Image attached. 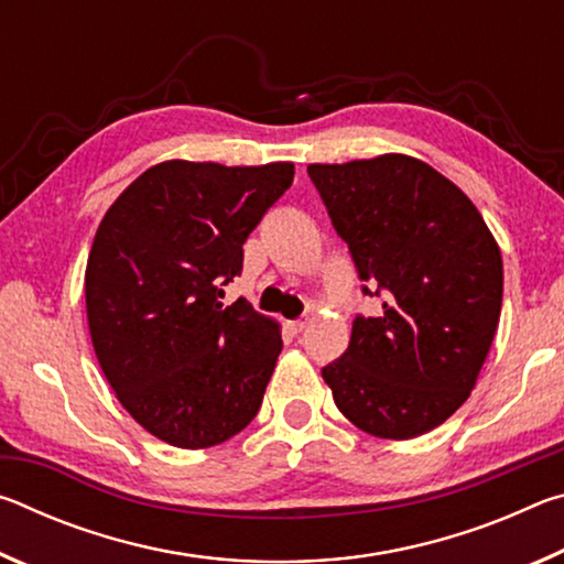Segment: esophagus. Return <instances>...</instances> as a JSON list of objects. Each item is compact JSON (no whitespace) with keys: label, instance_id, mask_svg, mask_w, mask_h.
<instances>
[{"label":"esophagus","instance_id":"1","mask_svg":"<svg viewBox=\"0 0 564 564\" xmlns=\"http://www.w3.org/2000/svg\"><path fill=\"white\" fill-rule=\"evenodd\" d=\"M305 328V321L301 318V321H289V330L291 333H301Z\"/></svg>","mask_w":564,"mask_h":564}]
</instances>
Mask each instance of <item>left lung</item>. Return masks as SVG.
<instances>
[{
    "label": "left lung",
    "instance_id": "1",
    "mask_svg": "<svg viewBox=\"0 0 564 564\" xmlns=\"http://www.w3.org/2000/svg\"><path fill=\"white\" fill-rule=\"evenodd\" d=\"M348 243L362 295L346 352L323 366L343 415L362 433L408 441L445 423L475 388L498 330L502 256L460 188L413 156L311 164Z\"/></svg>",
    "mask_w": 564,
    "mask_h": 564
}]
</instances>
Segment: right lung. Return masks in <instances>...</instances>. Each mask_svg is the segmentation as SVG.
Listing matches in <instances>:
<instances>
[{
  "label": "right lung",
  "mask_w": 564,
  "mask_h": 564,
  "mask_svg": "<svg viewBox=\"0 0 564 564\" xmlns=\"http://www.w3.org/2000/svg\"><path fill=\"white\" fill-rule=\"evenodd\" d=\"M291 184L285 161H164L101 218L84 279L91 343L119 403L159 441L212 447L259 413L281 330L221 299L248 234Z\"/></svg>",
  "instance_id": "right-lung-1"
}]
</instances>
